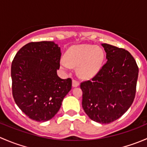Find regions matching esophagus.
<instances>
[{
    "label": "esophagus",
    "instance_id": "esophagus-1",
    "mask_svg": "<svg viewBox=\"0 0 147 147\" xmlns=\"http://www.w3.org/2000/svg\"><path fill=\"white\" fill-rule=\"evenodd\" d=\"M80 85V82L78 80H75L74 79L73 80H72V87H78V86Z\"/></svg>",
    "mask_w": 147,
    "mask_h": 147
}]
</instances>
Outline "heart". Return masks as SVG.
Segmentation results:
<instances>
[{
	"instance_id": "b5f03b06",
	"label": "heart",
	"mask_w": 147,
	"mask_h": 147,
	"mask_svg": "<svg viewBox=\"0 0 147 147\" xmlns=\"http://www.w3.org/2000/svg\"><path fill=\"white\" fill-rule=\"evenodd\" d=\"M65 58L62 59L60 65L69 69L71 65L78 66V73L81 78L89 79L97 75L101 69L104 53L100 47L91 45H74L66 52Z\"/></svg>"
}]
</instances>
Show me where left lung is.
<instances>
[{"instance_id":"left-lung-1","label":"left lung","mask_w":147,"mask_h":147,"mask_svg":"<svg viewBox=\"0 0 147 147\" xmlns=\"http://www.w3.org/2000/svg\"><path fill=\"white\" fill-rule=\"evenodd\" d=\"M102 45L107 61L91 80L80 83L82 105L92 120L109 124L121 117L134 101L139 67L127 50Z\"/></svg>"}]
</instances>
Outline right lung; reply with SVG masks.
<instances>
[{
  "instance_id": "1",
  "label": "right lung",
  "mask_w": 147,
  "mask_h": 147,
  "mask_svg": "<svg viewBox=\"0 0 147 147\" xmlns=\"http://www.w3.org/2000/svg\"><path fill=\"white\" fill-rule=\"evenodd\" d=\"M61 51L51 41L31 42L16 53L11 64L12 94L30 119L45 121L53 117L72 89V79L57 75Z\"/></svg>"
}]
</instances>
